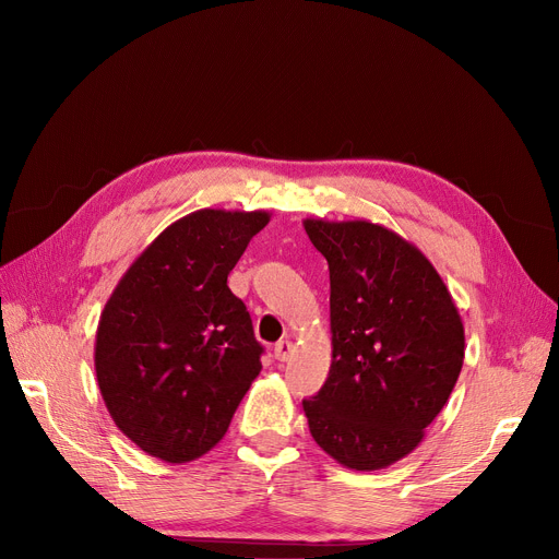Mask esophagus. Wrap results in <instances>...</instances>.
<instances>
[{
  "instance_id": "esophagus-1",
  "label": "esophagus",
  "mask_w": 559,
  "mask_h": 559,
  "mask_svg": "<svg viewBox=\"0 0 559 559\" xmlns=\"http://www.w3.org/2000/svg\"><path fill=\"white\" fill-rule=\"evenodd\" d=\"M292 350H295V344H292L289 340H281V342H276V346H274V358L281 360V362H285V360L292 358Z\"/></svg>"
}]
</instances>
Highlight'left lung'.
Masks as SVG:
<instances>
[{
    "instance_id": "left-lung-1",
    "label": "left lung",
    "mask_w": 559,
    "mask_h": 559,
    "mask_svg": "<svg viewBox=\"0 0 559 559\" xmlns=\"http://www.w3.org/2000/svg\"><path fill=\"white\" fill-rule=\"evenodd\" d=\"M329 260L333 362L304 401L310 435L354 472L413 453L464 362V326L442 276L399 233L367 219H304Z\"/></svg>"
}]
</instances>
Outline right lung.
<instances>
[{
	"label": "right lung",
	"instance_id": "1",
	"mask_svg": "<svg viewBox=\"0 0 559 559\" xmlns=\"http://www.w3.org/2000/svg\"><path fill=\"white\" fill-rule=\"evenodd\" d=\"M267 211L203 209L169 224L106 301L95 371L115 426L146 455L181 464L226 435L260 373L247 306L226 278Z\"/></svg>",
	"mask_w": 559,
	"mask_h": 559
}]
</instances>
